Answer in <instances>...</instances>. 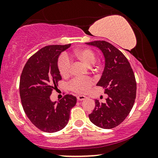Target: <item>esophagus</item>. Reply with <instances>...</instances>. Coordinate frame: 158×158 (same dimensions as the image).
<instances>
[{"mask_svg":"<svg viewBox=\"0 0 158 158\" xmlns=\"http://www.w3.org/2000/svg\"><path fill=\"white\" fill-rule=\"evenodd\" d=\"M86 98H87V97H86L85 96H83V95H80V96H77V101H83V100H85Z\"/></svg>","mask_w":158,"mask_h":158,"instance_id":"obj_1","label":"esophagus"}]
</instances>
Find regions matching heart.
<instances>
[{
  "instance_id": "b5f03b06",
  "label": "heart",
  "mask_w": 158,
  "mask_h": 158,
  "mask_svg": "<svg viewBox=\"0 0 158 158\" xmlns=\"http://www.w3.org/2000/svg\"><path fill=\"white\" fill-rule=\"evenodd\" d=\"M73 57L81 61L87 67H91L96 61V55L94 51L88 48H80L75 50ZM58 69L62 77H68L70 74L71 61L66 55H62L58 60ZM92 85L89 78H75L71 82L70 87L73 91L82 94L88 91Z\"/></svg>"
}]
</instances>
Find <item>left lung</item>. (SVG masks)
<instances>
[{
    "label": "left lung",
    "mask_w": 158,
    "mask_h": 158,
    "mask_svg": "<svg viewBox=\"0 0 158 158\" xmlns=\"http://www.w3.org/2000/svg\"><path fill=\"white\" fill-rule=\"evenodd\" d=\"M102 52L105 67L96 85L104 88L108 95L106 103L95 100V108L89 114L93 124L103 129L119 125L132 109L136 98L137 83L128 60L122 52L106 41L85 43Z\"/></svg>",
    "instance_id": "obj_1"
}]
</instances>
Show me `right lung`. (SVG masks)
I'll return each instance as SVG.
<instances>
[{
  "instance_id": "add662e5",
  "label": "right lung",
  "mask_w": 158,
  "mask_h": 158,
  "mask_svg": "<svg viewBox=\"0 0 158 158\" xmlns=\"http://www.w3.org/2000/svg\"><path fill=\"white\" fill-rule=\"evenodd\" d=\"M71 46L49 45L28 60L21 73L19 92L21 103L32 124L44 132L61 130L68 124L70 109L77 98L65 95L58 102L52 101L50 95L62 80L58 69V58Z\"/></svg>"
}]
</instances>
